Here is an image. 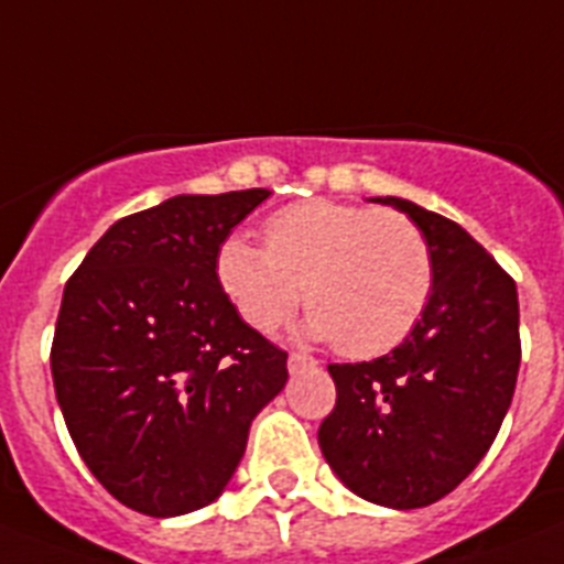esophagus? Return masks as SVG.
Wrapping results in <instances>:
<instances>
[{"instance_id":"obj_1","label":"esophagus","mask_w":564,"mask_h":564,"mask_svg":"<svg viewBox=\"0 0 564 564\" xmlns=\"http://www.w3.org/2000/svg\"><path fill=\"white\" fill-rule=\"evenodd\" d=\"M315 366H317L315 357L301 355V351H292V355H289V371H292V375H301V371L315 369Z\"/></svg>"}]
</instances>
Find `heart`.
Returning <instances> with one entry per match:
<instances>
[{
	"label": "heart",
	"instance_id": "obj_1",
	"mask_svg": "<svg viewBox=\"0 0 564 564\" xmlns=\"http://www.w3.org/2000/svg\"><path fill=\"white\" fill-rule=\"evenodd\" d=\"M215 275L254 332H275L303 301L312 337L335 340L346 357H377L423 317L434 258L405 215L312 198L278 209L263 227V247L227 235Z\"/></svg>",
	"mask_w": 564,
	"mask_h": 564
}]
</instances>
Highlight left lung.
<instances>
[{"instance_id":"obj_1","label":"left lung","mask_w":564,"mask_h":564,"mask_svg":"<svg viewBox=\"0 0 564 564\" xmlns=\"http://www.w3.org/2000/svg\"><path fill=\"white\" fill-rule=\"evenodd\" d=\"M417 224L434 258L423 317L389 355L332 364L337 403L317 443L343 486L375 506L425 508L477 468L517 389V283L459 224L371 198Z\"/></svg>"}]
</instances>
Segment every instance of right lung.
I'll return each instance as SVG.
<instances>
[{
	"label": "right lung",
	"mask_w": 564,
	"mask_h": 564,
	"mask_svg": "<svg viewBox=\"0 0 564 564\" xmlns=\"http://www.w3.org/2000/svg\"><path fill=\"white\" fill-rule=\"evenodd\" d=\"M269 189L175 195L112 224L67 281L51 349L58 409L121 506L181 517L221 497L286 351L241 321L218 243Z\"/></svg>",
	"instance_id": "add662e5"
}]
</instances>
